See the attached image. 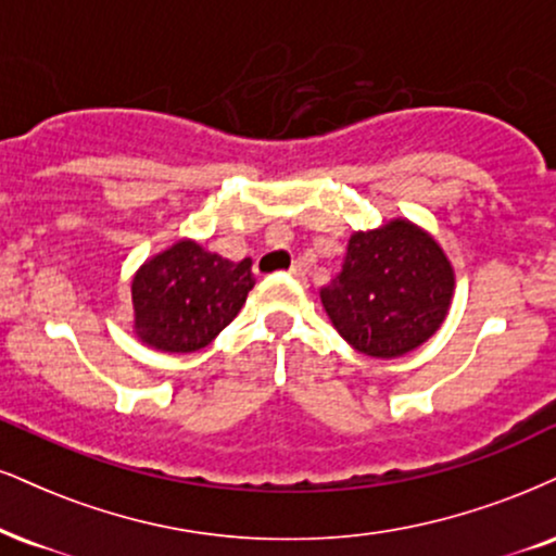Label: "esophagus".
Masks as SVG:
<instances>
[{"label":"esophagus","mask_w":556,"mask_h":556,"mask_svg":"<svg viewBox=\"0 0 556 556\" xmlns=\"http://www.w3.org/2000/svg\"><path fill=\"white\" fill-rule=\"evenodd\" d=\"M305 266L303 264H292V269H290V274H292V277H295V279H303L305 277Z\"/></svg>","instance_id":"34e87169"}]
</instances>
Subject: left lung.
I'll return each mask as SVG.
<instances>
[{
	"instance_id": "8db88e82",
	"label": "left lung",
	"mask_w": 556,
	"mask_h": 556,
	"mask_svg": "<svg viewBox=\"0 0 556 556\" xmlns=\"http://www.w3.org/2000/svg\"><path fill=\"white\" fill-rule=\"evenodd\" d=\"M456 274L430 232L396 217L352 232L342 271L320 287V303L344 342L367 357L393 359L443 326Z\"/></svg>"
}]
</instances>
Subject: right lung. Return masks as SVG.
<instances>
[{
  "label": "right lung",
  "instance_id": "add662e5",
  "mask_svg": "<svg viewBox=\"0 0 556 556\" xmlns=\"http://www.w3.org/2000/svg\"><path fill=\"white\" fill-rule=\"evenodd\" d=\"M251 258L227 261L197 240H176L131 279V329L157 352L202 350L238 316L256 285Z\"/></svg>",
  "mask_w": 556,
  "mask_h": 556
}]
</instances>
